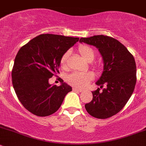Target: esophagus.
<instances>
[{"label":"esophagus","mask_w":146,"mask_h":146,"mask_svg":"<svg viewBox=\"0 0 146 146\" xmlns=\"http://www.w3.org/2000/svg\"><path fill=\"white\" fill-rule=\"evenodd\" d=\"M73 91H78V92H82V91H83V90H82V89L77 88H75V87L73 88Z\"/></svg>","instance_id":"esophagus-1"}]
</instances>
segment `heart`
<instances>
[{"label": "heart", "mask_w": 146, "mask_h": 146, "mask_svg": "<svg viewBox=\"0 0 146 146\" xmlns=\"http://www.w3.org/2000/svg\"><path fill=\"white\" fill-rule=\"evenodd\" d=\"M78 52L82 57L87 61L90 62L95 58L96 53L90 46L81 45L78 48ZM69 52L66 51L62 55L60 59V65L62 68H66ZM93 79V75L90 73H78L73 72L68 76V82L72 86L78 88H85Z\"/></svg>", "instance_id": "1"}]
</instances>
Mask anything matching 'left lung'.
<instances>
[{"mask_svg":"<svg viewBox=\"0 0 146 146\" xmlns=\"http://www.w3.org/2000/svg\"><path fill=\"white\" fill-rule=\"evenodd\" d=\"M80 42L96 46L103 57V72L92 92L93 100L85 105L91 116L106 119L118 113L133 94L136 83V65L133 56L118 40L107 35L81 38Z\"/></svg>","mask_w":146,"mask_h":146,"instance_id":"8db88e82","label":"left lung"}]
</instances>
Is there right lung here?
Here are the masks:
<instances>
[{"label":"right lung","instance_id":"right-lung-1","mask_svg":"<svg viewBox=\"0 0 146 146\" xmlns=\"http://www.w3.org/2000/svg\"><path fill=\"white\" fill-rule=\"evenodd\" d=\"M79 38L41 34L21 48L12 70L13 88L21 104L35 115L54 113L72 88L59 78L61 85L49 84V78L59 73L62 55Z\"/></svg>","mask_w":146,"mask_h":146}]
</instances>
